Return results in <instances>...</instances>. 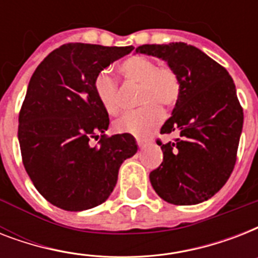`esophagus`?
Returning <instances> with one entry per match:
<instances>
[{
  "mask_svg": "<svg viewBox=\"0 0 258 258\" xmlns=\"http://www.w3.org/2000/svg\"><path fill=\"white\" fill-rule=\"evenodd\" d=\"M137 145L139 149H143L146 145V141H143V139H137Z\"/></svg>",
  "mask_w": 258,
  "mask_h": 258,
  "instance_id": "1",
  "label": "esophagus"
}]
</instances>
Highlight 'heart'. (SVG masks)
<instances>
[{"instance_id":"heart-1","label":"heart","mask_w":258,"mask_h":258,"mask_svg":"<svg viewBox=\"0 0 258 258\" xmlns=\"http://www.w3.org/2000/svg\"><path fill=\"white\" fill-rule=\"evenodd\" d=\"M119 70L125 82L139 84L138 103L143 107L123 113L115 120L113 128L116 133L146 137L161 123L163 116L161 107L171 108L179 99V76L169 64L157 62L142 54H134L123 60ZM93 89L107 112L116 113L119 111V82L108 71H101L96 75Z\"/></svg>"}]
</instances>
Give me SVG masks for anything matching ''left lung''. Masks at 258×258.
Returning a JSON list of instances; mask_svg holds the SVG:
<instances>
[{
	"instance_id": "obj_1",
	"label": "left lung",
	"mask_w": 258,
	"mask_h": 258,
	"mask_svg": "<svg viewBox=\"0 0 258 258\" xmlns=\"http://www.w3.org/2000/svg\"><path fill=\"white\" fill-rule=\"evenodd\" d=\"M169 62L180 80V95L158 141L163 162L150 172L154 190L166 202L196 205L226 183L237 161L244 111L233 79L224 67L184 42L146 44L137 48Z\"/></svg>"
}]
</instances>
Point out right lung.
Wrapping results in <instances>:
<instances>
[{
  "mask_svg": "<svg viewBox=\"0 0 258 258\" xmlns=\"http://www.w3.org/2000/svg\"><path fill=\"white\" fill-rule=\"evenodd\" d=\"M133 49L64 44L30 78L18 113L22 163L37 191L57 208L82 212L105 202L120 165L138 151L130 134L105 135L108 112L93 89L96 75ZM99 136L92 148L89 142Z\"/></svg>",
  "mask_w": 258,
  "mask_h": 258,
  "instance_id": "obj_1",
  "label": "right lung"
}]
</instances>
